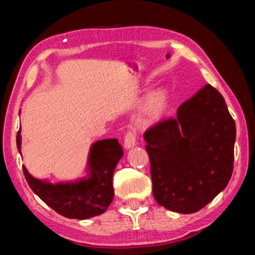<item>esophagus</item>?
Returning a JSON list of instances; mask_svg holds the SVG:
<instances>
[{
	"label": "esophagus",
	"instance_id": "obj_1",
	"mask_svg": "<svg viewBox=\"0 0 255 255\" xmlns=\"http://www.w3.org/2000/svg\"><path fill=\"white\" fill-rule=\"evenodd\" d=\"M136 144H137L136 133L133 131H128L124 139V147L126 149H130L133 147V146H136Z\"/></svg>",
	"mask_w": 255,
	"mask_h": 255
}]
</instances>
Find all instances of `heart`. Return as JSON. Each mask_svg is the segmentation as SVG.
<instances>
[{
  "label": "heart",
  "instance_id": "obj_1",
  "mask_svg": "<svg viewBox=\"0 0 255 255\" xmlns=\"http://www.w3.org/2000/svg\"><path fill=\"white\" fill-rule=\"evenodd\" d=\"M169 93L165 89H157L150 92L141 102L136 115V124L141 128H148L156 125L165 114Z\"/></svg>",
  "mask_w": 255,
  "mask_h": 255
}]
</instances>
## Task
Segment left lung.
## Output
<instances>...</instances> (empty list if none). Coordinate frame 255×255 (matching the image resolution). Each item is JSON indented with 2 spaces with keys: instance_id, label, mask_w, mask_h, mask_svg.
Segmentation results:
<instances>
[{
  "instance_id": "left-lung-1",
  "label": "left lung",
  "mask_w": 255,
  "mask_h": 255,
  "mask_svg": "<svg viewBox=\"0 0 255 255\" xmlns=\"http://www.w3.org/2000/svg\"><path fill=\"white\" fill-rule=\"evenodd\" d=\"M153 195L158 205L192 214L222 192L234 163L235 122L221 93L207 84L178 108L175 118L145 132Z\"/></svg>"
}]
</instances>
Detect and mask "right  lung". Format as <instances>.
<instances>
[{"label":"right lung","instance_id":"obj_1","mask_svg":"<svg viewBox=\"0 0 255 255\" xmlns=\"http://www.w3.org/2000/svg\"><path fill=\"white\" fill-rule=\"evenodd\" d=\"M20 114V112H19ZM21 154V128L16 133ZM124 150L116 138L101 139L91 145L84 178L50 183L36 179L22 165L25 180L32 191L56 213L72 219H88L101 215L114 199L112 176Z\"/></svg>","mask_w":255,"mask_h":255}]
</instances>
